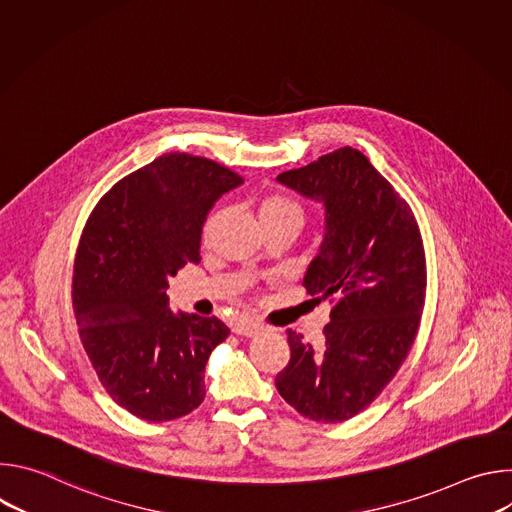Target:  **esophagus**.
Segmentation results:
<instances>
[{
	"label": "esophagus",
	"mask_w": 512,
	"mask_h": 512,
	"mask_svg": "<svg viewBox=\"0 0 512 512\" xmlns=\"http://www.w3.org/2000/svg\"><path fill=\"white\" fill-rule=\"evenodd\" d=\"M261 330H263L261 326L251 324V322H239V324H235V326H233V332H235V334H239V336H247V338L257 336Z\"/></svg>",
	"instance_id": "34e87169"
}]
</instances>
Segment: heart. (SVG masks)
Masks as SVG:
<instances>
[{"instance_id": "heart-1", "label": "heart", "mask_w": 512, "mask_h": 512, "mask_svg": "<svg viewBox=\"0 0 512 512\" xmlns=\"http://www.w3.org/2000/svg\"><path fill=\"white\" fill-rule=\"evenodd\" d=\"M257 221L261 229L269 227H294L300 231L304 223V210L298 202L283 194H267L257 202ZM214 216H210L202 227V239L206 241L212 231Z\"/></svg>"}]
</instances>
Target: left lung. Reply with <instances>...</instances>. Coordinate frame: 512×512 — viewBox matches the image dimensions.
I'll list each match as a JSON object with an SVG mask.
<instances>
[{
  "label": "left lung",
  "mask_w": 512,
  "mask_h": 512,
  "mask_svg": "<svg viewBox=\"0 0 512 512\" xmlns=\"http://www.w3.org/2000/svg\"><path fill=\"white\" fill-rule=\"evenodd\" d=\"M277 180L326 206L304 287L332 304L324 342L287 330L279 395L304 417L338 423L369 407L405 362L423 314L427 265L415 214L362 152L340 148Z\"/></svg>",
  "instance_id": "1"
}]
</instances>
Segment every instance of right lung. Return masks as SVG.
Instances as JSON below:
<instances>
[{
  "label": "right lung",
  "instance_id": "add662e5",
  "mask_svg": "<svg viewBox=\"0 0 512 512\" xmlns=\"http://www.w3.org/2000/svg\"><path fill=\"white\" fill-rule=\"evenodd\" d=\"M243 178L208 158L164 154L101 196L83 229L72 308L109 397L145 421L204 401V367L229 336L218 318L172 314L168 277L200 261L210 206Z\"/></svg>",
  "mask_w": 512,
  "mask_h": 512
}]
</instances>
